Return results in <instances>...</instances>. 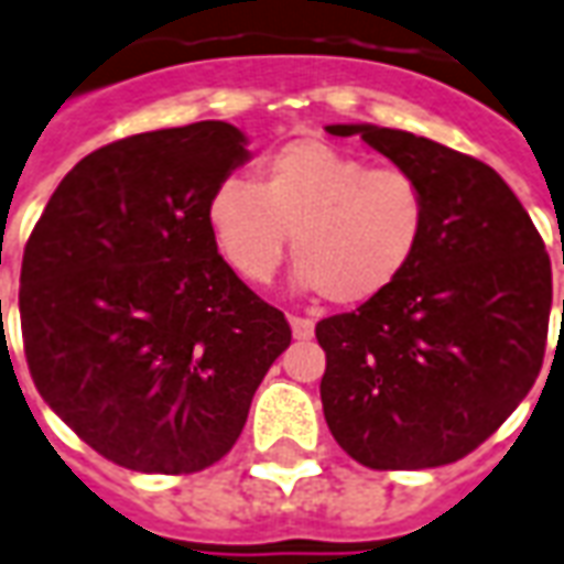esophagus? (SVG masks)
<instances>
[{
    "label": "esophagus",
    "instance_id": "34e87169",
    "mask_svg": "<svg viewBox=\"0 0 564 564\" xmlns=\"http://www.w3.org/2000/svg\"><path fill=\"white\" fill-rule=\"evenodd\" d=\"M290 328H293L295 340H311V337H314V319H304V316H290Z\"/></svg>",
    "mask_w": 564,
    "mask_h": 564
}]
</instances>
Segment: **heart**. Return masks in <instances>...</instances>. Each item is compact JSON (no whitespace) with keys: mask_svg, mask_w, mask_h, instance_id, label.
<instances>
[{"mask_svg":"<svg viewBox=\"0 0 564 564\" xmlns=\"http://www.w3.org/2000/svg\"><path fill=\"white\" fill-rule=\"evenodd\" d=\"M206 220L241 281L269 283L293 239L304 290L352 307L406 274L427 236L431 197L410 170L373 166L323 140H293L262 158L257 185L220 182Z\"/></svg>","mask_w":564,"mask_h":564,"instance_id":"obj_1","label":"heart"}]
</instances>
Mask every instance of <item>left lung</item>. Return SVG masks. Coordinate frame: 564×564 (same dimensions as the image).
<instances>
[{
    "instance_id": "8db88e82",
    "label": "left lung",
    "mask_w": 564,
    "mask_h": 564,
    "mask_svg": "<svg viewBox=\"0 0 564 564\" xmlns=\"http://www.w3.org/2000/svg\"><path fill=\"white\" fill-rule=\"evenodd\" d=\"M328 133H361L431 197L406 274L352 314L316 323L328 431L370 469L460 460L541 373L553 302L544 241L494 166L394 128L328 124Z\"/></svg>"
}]
</instances>
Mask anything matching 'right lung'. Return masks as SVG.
I'll return each mask as SVG.
<instances>
[{
    "mask_svg": "<svg viewBox=\"0 0 564 564\" xmlns=\"http://www.w3.org/2000/svg\"><path fill=\"white\" fill-rule=\"evenodd\" d=\"M245 143L232 124L194 122L101 145L62 178L23 250L32 382L133 473L218 463L293 340L208 232V199L248 161Z\"/></svg>",
    "mask_w": 564,
    "mask_h": 564,
    "instance_id": "obj_1",
    "label": "right lung"
}]
</instances>
